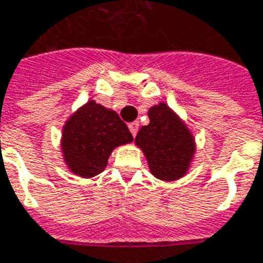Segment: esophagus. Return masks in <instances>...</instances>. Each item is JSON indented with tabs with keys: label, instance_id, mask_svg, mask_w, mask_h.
Segmentation results:
<instances>
[{
	"label": "esophagus",
	"instance_id": "esophagus-1",
	"mask_svg": "<svg viewBox=\"0 0 263 263\" xmlns=\"http://www.w3.org/2000/svg\"><path fill=\"white\" fill-rule=\"evenodd\" d=\"M128 128H130V132H132L133 137H136V135H137V130H139V123H137V121L130 123V124H128Z\"/></svg>",
	"mask_w": 263,
	"mask_h": 263
}]
</instances>
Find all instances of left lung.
Instances as JSON below:
<instances>
[{
	"label": "left lung",
	"mask_w": 263,
	"mask_h": 263,
	"mask_svg": "<svg viewBox=\"0 0 263 263\" xmlns=\"http://www.w3.org/2000/svg\"><path fill=\"white\" fill-rule=\"evenodd\" d=\"M147 114L150 123L139 130L135 143L146 156L153 176L164 182L179 180L189 172L195 157V137L163 101L150 107Z\"/></svg>",
	"instance_id": "8db88e82"
}]
</instances>
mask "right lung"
Masks as SVG:
<instances>
[{"label": "right lung", "mask_w": 263, "mask_h": 263, "mask_svg": "<svg viewBox=\"0 0 263 263\" xmlns=\"http://www.w3.org/2000/svg\"><path fill=\"white\" fill-rule=\"evenodd\" d=\"M132 142L133 136L119 114L88 100L63 126L61 152L71 173L90 179L106 169L116 147Z\"/></svg>", "instance_id": "obj_1"}]
</instances>
